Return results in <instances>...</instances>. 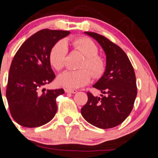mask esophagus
<instances>
[{
  "label": "esophagus",
  "instance_id": "1",
  "mask_svg": "<svg viewBox=\"0 0 158 158\" xmlns=\"http://www.w3.org/2000/svg\"><path fill=\"white\" fill-rule=\"evenodd\" d=\"M64 92L65 93H72V94H76V92H77V90L76 89H64Z\"/></svg>",
  "mask_w": 158,
  "mask_h": 158
}]
</instances>
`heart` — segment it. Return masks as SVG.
I'll list each match as a JSON object with an SVG mask.
<instances>
[{"mask_svg": "<svg viewBox=\"0 0 158 158\" xmlns=\"http://www.w3.org/2000/svg\"><path fill=\"white\" fill-rule=\"evenodd\" d=\"M75 51L81 53L85 59L79 65L80 70L66 71L57 78V83L61 86L76 89L86 86L91 78L99 79L104 74L106 61L98 54V48L92 40L79 37L72 43ZM68 55V45L64 40H60L53 45L49 52V61L57 71H61L65 65Z\"/></svg>", "mask_w": 158, "mask_h": 158, "instance_id": "heart-1", "label": "heart"}]
</instances>
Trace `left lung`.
Masks as SVG:
<instances>
[{
	"mask_svg": "<svg viewBox=\"0 0 158 158\" xmlns=\"http://www.w3.org/2000/svg\"><path fill=\"white\" fill-rule=\"evenodd\" d=\"M85 33L101 44L107 57V65L104 76L93 86L103 94L94 97L88 91V101L81 109V114L96 127L114 128L126 120L133 107L137 94L135 72L119 46L96 32Z\"/></svg>",
	"mask_w": 158,
	"mask_h": 158,
	"instance_id": "1",
	"label": "left lung"
}]
</instances>
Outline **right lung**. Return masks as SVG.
Wrapping results in <instances>:
<instances>
[{
  "instance_id": "obj_1",
  "label": "right lung",
  "mask_w": 158,
  "mask_h": 158,
  "mask_svg": "<svg viewBox=\"0 0 158 158\" xmlns=\"http://www.w3.org/2000/svg\"><path fill=\"white\" fill-rule=\"evenodd\" d=\"M69 33L44 29L28 38L16 52L9 69L6 97L11 117L20 126L39 127L55 115L56 98L64 91L44 88L55 79L49 52L56 42Z\"/></svg>"
}]
</instances>
